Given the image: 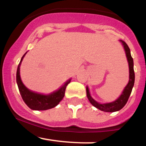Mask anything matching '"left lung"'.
<instances>
[{
  "mask_svg": "<svg viewBox=\"0 0 146 146\" xmlns=\"http://www.w3.org/2000/svg\"><path fill=\"white\" fill-rule=\"evenodd\" d=\"M120 42L121 43L122 46H124V50H125L126 52V55H127V60H128L129 68V80L128 84L126 86L124 89L123 90V92L121 94V96L116 100L112 102V103H103L102 104V103H98L97 101H96L91 97V95H90L89 90H88V86H86V95L90 103L94 107H96V108L100 110L104 111V112H116V111H119L125 106L126 103L128 101V99L131 95V93L132 88H133V85H134L135 74L134 70H133V60L131 55L130 49H129L128 45L124 40H120Z\"/></svg>",
  "mask_w": 146,
  "mask_h": 146,
  "instance_id": "8db88e82",
  "label": "left lung"
}]
</instances>
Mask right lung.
<instances>
[{
	"label": "right lung",
	"mask_w": 146,
	"mask_h": 146,
	"mask_svg": "<svg viewBox=\"0 0 146 146\" xmlns=\"http://www.w3.org/2000/svg\"><path fill=\"white\" fill-rule=\"evenodd\" d=\"M26 53L22 56L19 62L17 67V76H16L18 88H19V93L24 102L30 109L34 110H46L55 108L62 100L63 97L64 96L66 87L68 85V84L70 83L71 79L67 80L58 91H54L53 93L48 95H43V94H38V93L30 91L22 83L20 74H19V67H20L21 62Z\"/></svg>",
	"instance_id": "add662e5"
}]
</instances>
